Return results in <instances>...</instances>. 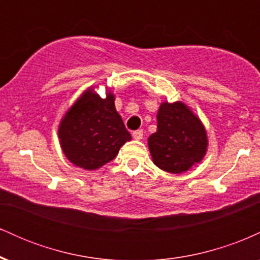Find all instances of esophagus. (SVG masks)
<instances>
[{"label":"esophagus","mask_w":260,"mask_h":260,"mask_svg":"<svg viewBox=\"0 0 260 260\" xmlns=\"http://www.w3.org/2000/svg\"><path fill=\"white\" fill-rule=\"evenodd\" d=\"M133 138L137 139V140L143 139V131L138 129V131H136V132H133Z\"/></svg>","instance_id":"1"}]
</instances>
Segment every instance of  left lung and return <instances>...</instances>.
<instances>
[{"mask_svg": "<svg viewBox=\"0 0 260 260\" xmlns=\"http://www.w3.org/2000/svg\"><path fill=\"white\" fill-rule=\"evenodd\" d=\"M157 131L148 139L149 150L157 168L182 174L201 162L207 153L208 138L201 120L183 103L161 104Z\"/></svg>", "mask_w": 260, "mask_h": 260, "instance_id": "left-lung-1", "label": "left lung"}]
</instances>
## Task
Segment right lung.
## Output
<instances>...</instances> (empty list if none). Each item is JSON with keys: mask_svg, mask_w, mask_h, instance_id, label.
Masks as SVG:
<instances>
[{"mask_svg": "<svg viewBox=\"0 0 260 260\" xmlns=\"http://www.w3.org/2000/svg\"><path fill=\"white\" fill-rule=\"evenodd\" d=\"M115 96L101 99L86 90L68 110L58 128L62 150L67 159L85 170H96L118 154L131 134L116 111Z\"/></svg>", "mask_w": 260, "mask_h": 260, "instance_id": "obj_1", "label": "right lung"}]
</instances>
